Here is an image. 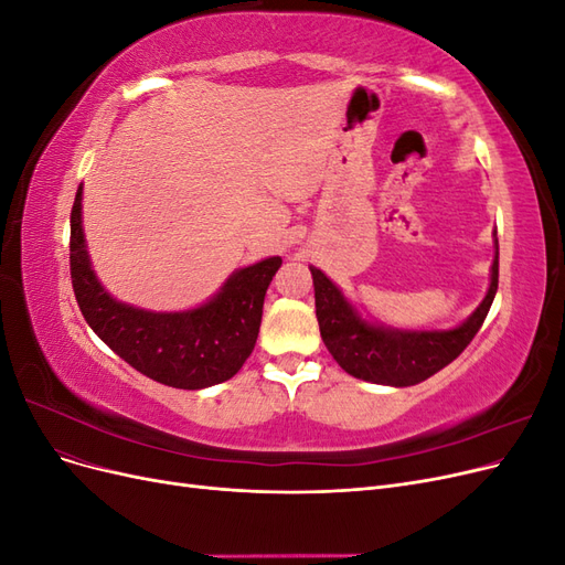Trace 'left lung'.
I'll return each mask as SVG.
<instances>
[{
    "mask_svg": "<svg viewBox=\"0 0 565 565\" xmlns=\"http://www.w3.org/2000/svg\"><path fill=\"white\" fill-rule=\"evenodd\" d=\"M494 241V262L490 270V287L478 309L452 330H393L382 328L358 316V311L341 295V289L311 266L316 287V316L320 337L334 361L353 374L355 380L413 386L450 365L469 347V341L481 330L490 311L500 278V252Z\"/></svg>",
    "mask_w": 565,
    "mask_h": 565,
    "instance_id": "obj_1",
    "label": "left lung"
}]
</instances>
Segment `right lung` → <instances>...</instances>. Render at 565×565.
Here are the masks:
<instances>
[{
  "label": "right lung",
  "instance_id": "right-lung-1",
  "mask_svg": "<svg viewBox=\"0 0 565 565\" xmlns=\"http://www.w3.org/2000/svg\"><path fill=\"white\" fill-rule=\"evenodd\" d=\"M280 256L235 270L191 311L156 313L113 299L98 282L82 231V185L71 212V278L79 311L106 344L146 377L174 388H207L231 380L249 358L266 289Z\"/></svg>",
  "mask_w": 565,
  "mask_h": 565
}]
</instances>
